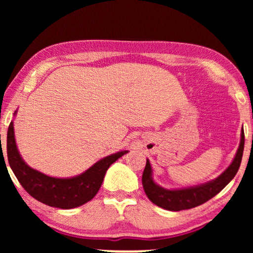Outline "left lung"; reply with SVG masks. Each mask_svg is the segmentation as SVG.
<instances>
[{
	"mask_svg": "<svg viewBox=\"0 0 253 253\" xmlns=\"http://www.w3.org/2000/svg\"><path fill=\"white\" fill-rule=\"evenodd\" d=\"M243 150L244 132L242 131L240 147H238L237 153L235 155L234 161L219 177L214 179V181L206 183V184L181 190H167L155 184L151 177L152 168L150 161L147 160L143 172V177H141L144 191L152 203L161 207V209L168 211H175L176 212V211L190 210L202 205V204L212 199L214 196H216L235 177L241 166Z\"/></svg>",
	"mask_w": 253,
	"mask_h": 253,
	"instance_id": "left-lung-1",
	"label": "left lung"
}]
</instances>
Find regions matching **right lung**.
<instances>
[{"mask_svg":"<svg viewBox=\"0 0 253 253\" xmlns=\"http://www.w3.org/2000/svg\"><path fill=\"white\" fill-rule=\"evenodd\" d=\"M126 153L127 151L103 158L76 177L55 178L34 170L23 161L16 146L13 123H10L8 127L6 154L10 168L29 195L50 207L70 210L84 205L94 198L102 184L107 169Z\"/></svg>","mask_w":253,"mask_h":253,"instance_id":"add662e5","label":"right lung"}]
</instances>
